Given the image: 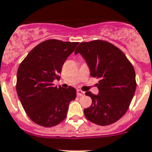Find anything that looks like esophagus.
<instances>
[{
  "label": "esophagus",
  "instance_id": "obj_1",
  "mask_svg": "<svg viewBox=\"0 0 152 152\" xmlns=\"http://www.w3.org/2000/svg\"><path fill=\"white\" fill-rule=\"evenodd\" d=\"M77 96L81 97V96H83V95H85V93H84L83 91H79V90H78V91H77Z\"/></svg>",
  "mask_w": 152,
  "mask_h": 152
}]
</instances>
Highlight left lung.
Instances as JSON below:
<instances>
[{
	"label": "left lung",
	"mask_w": 152,
	"mask_h": 152,
	"mask_svg": "<svg viewBox=\"0 0 152 152\" xmlns=\"http://www.w3.org/2000/svg\"><path fill=\"white\" fill-rule=\"evenodd\" d=\"M85 58L93 77L99 78L98 95L86 92L92 104L84 109L85 117L100 126L110 125L128 110L136 89L132 64L118 47L103 40L81 42L75 53Z\"/></svg>",
	"instance_id": "1"
}]
</instances>
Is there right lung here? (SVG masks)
I'll return each instance as SVG.
<instances>
[{
	"label": "right lung",
	"instance_id": "right-lung-1",
	"mask_svg": "<svg viewBox=\"0 0 152 152\" xmlns=\"http://www.w3.org/2000/svg\"><path fill=\"white\" fill-rule=\"evenodd\" d=\"M78 42L50 39L41 42L28 53L18 67L17 93L24 110L33 122L51 127L66 117L69 102L76 98L71 86L57 88L61 68Z\"/></svg>",
	"mask_w": 152,
	"mask_h": 152
}]
</instances>
